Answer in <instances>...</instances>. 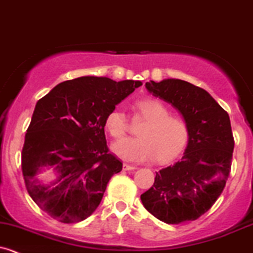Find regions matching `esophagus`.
Listing matches in <instances>:
<instances>
[{"instance_id":"1","label":"esophagus","mask_w":253,"mask_h":253,"mask_svg":"<svg viewBox=\"0 0 253 253\" xmlns=\"http://www.w3.org/2000/svg\"><path fill=\"white\" fill-rule=\"evenodd\" d=\"M124 171H134V169H137V167L135 166H132V165H128V164H124Z\"/></svg>"}]
</instances>
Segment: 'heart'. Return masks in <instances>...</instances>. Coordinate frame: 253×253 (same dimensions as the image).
Instances as JSON below:
<instances>
[{
    "instance_id": "b5f03b06",
    "label": "heart",
    "mask_w": 253,
    "mask_h": 253,
    "mask_svg": "<svg viewBox=\"0 0 253 253\" xmlns=\"http://www.w3.org/2000/svg\"><path fill=\"white\" fill-rule=\"evenodd\" d=\"M138 109L148 124L140 129L139 138L126 137L116 140L111 150L120 159L129 162H147L158 156L167 162L177 158L188 142V126L183 119L169 115V109L156 99H144ZM105 128L113 137H121L127 131V119L121 106H115L105 118Z\"/></svg>"
}]
</instances>
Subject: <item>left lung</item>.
<instances>
[{
	"instance_id": "left-lung-1",
	"label": "left lung",
	"mask_w": 253,
	"mask_h": 253,
	"mask_svg": "<svg viewBox=\"0 0 253 253\" xmlns=\"http://www.w3.org/2000/svg\"><path fill=\"white\" fill-rule=\"evenodd\" d=\"M145 88L173 106L189 134L182 160L156 172L140 200L167 224L195 220L216 203L229 177L234 150L229 115L209 92L183 80L150 81Z\"/></svg>"
}]
</instances>
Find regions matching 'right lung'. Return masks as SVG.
I'll list each match as a JSON object with an SVG mask.
<instances>
[{
  "mask_svg": "<svg viewBox=\"0 0 253 253\" xmlns=\"http://www.w3.org/2000/svg\"><path fill=\"white\" fill-rule=\"evenodd\" d=\"M140 81L82 76L57 84L35 105L25 134L21 169L26 189L42 211L63 223L86 219L102 201L122 162L108 153L109 111ZM47 169L53 179L43 182Z\"/></svg>",
  "mask_w": 253,
  "mask_h": 253,
  "instance_id": "add662e5",
  "label": "right lung"
}]
</instances>
